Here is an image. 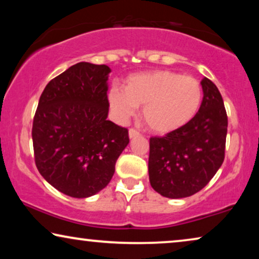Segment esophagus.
I'll list each match as a JSON object with an SVG mask.
<instances>
[{
    "label": "esophagus",
    "mask_w": 259,
    "mask_h": 259,
    "mask_svg": "<svg viewBox=\"0 0 259 259\" xmlns=\"http://www.w3.org/2000/svg\"><path fill=\"white\" fill-rule=\"evenodd\" d=\"M139 132H138L137 130H134V128H130V131H128V137L131 138V139H132V138H136V137H138L139 136Z\"/></svg>",
    "instance_id": "obj_1"
}]
</instances>
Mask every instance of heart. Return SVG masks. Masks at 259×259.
I'll return each instance as SVG.
<instances>
[{
    "instance_id": "obj_1",
    "label": "heart",
    "mask_w": 259,
    "mask_h": 259,
    "mask_svg": "<svg viewBox=\"0 0 259 259\" xmlns=\"http://www.w3.org/2000/svg\"><path fill=\"white\" fill-rule=\"evenodd\" d=\"M108 101L119 121H126L143 107V118L155 133H169L187 125L199 111L203 88L197 79L169 70L130 76L125 90L113 87Z\"/></svg>"
}]
</instances>
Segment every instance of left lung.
I'll return each instance as SVG.
<instances>
[{
  "label": "left lung",
  "mask_w": 259,
  "mask_h": 259,
  "mask_svg": "<svg viewBox=\"0 0 259 259\" xmlns=\"http://www.w3.org/2000/svg\"><path fill=\"white\" fill-rule=\"evenodd\" d=\"M203 101L182 128L150 139L148 176L162 197L186 198L208 184L224 161L228 115L215 84L201 80Z\"/></svg>",
  "instance_id": "1"
}]
</instances>
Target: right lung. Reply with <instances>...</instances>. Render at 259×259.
<instances>
[{"label": "right lung", "mask_w": 259, "mask_h": 259, "mask_svg": "<svg viewBox=\"0 0 259 259\" xmlns=\"http://www.w3.org/2000/svg\"><path fill=\"white\" fill-rule=\"evenodd\" d=\"M106 65L79 62L42 92L33 130L35 164L53 187L73 198L105 189L128 145V131L107 120Z\"/></svg>", "instance_id": "right-lung-1"}]
</instances>
